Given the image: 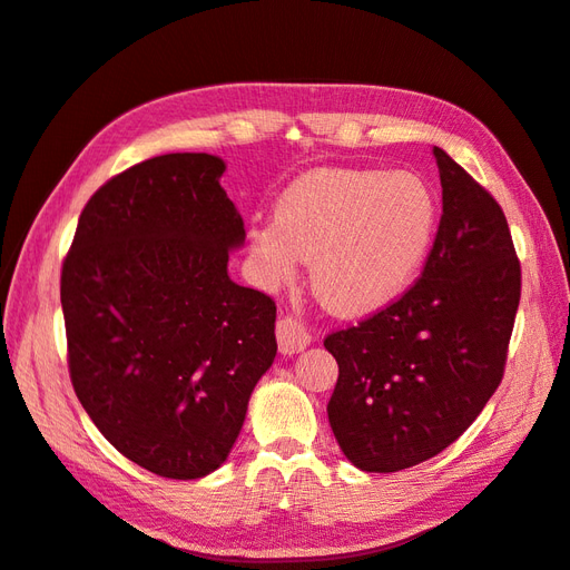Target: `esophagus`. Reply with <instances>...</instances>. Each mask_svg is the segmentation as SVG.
Here are the masks:
<instances>
[{"mask_svg":"<svg viewBox=\"0 0 570 570\" xmlns=\"http://www.w3.org/2000/svg\"><path fill=\"white\" fill-rule=\"evenodd\" d=\"M275 334H277V346H281L283 354H297V352L305 350V346L312 340L305 324L297 322L295 317H289V315L277 320Z\"/></svg>","mask_w":570,"mask_h":570,"instance_id":"esophagus-1","label":"esophagus"}]
</instances>
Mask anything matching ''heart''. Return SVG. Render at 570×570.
Returning a JSON list of instances; mask_svg holds the SVG:
<instances>
[{
  "instance_id": "heart-1",
  "label": "heart",
  "mask_w": 570,
  "mask_h": 570,
  "mask_svg": "<svg viewBox=\"0 0 570 570\" xmlns=\"http://www.w3.org/2000/svg\"><path fill=\"white\" fill-rule=\"evenodd\" d=\"M438 202L409 171L317 169L289 184L277 218L250 230L268 285L312 261V287L334 312L386 307L413 283L433 248Z\"/></svg>"
}]
</instances>
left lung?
Here are the masks:
<instances>
[{
	"label": "left lung",
	"mask_w": 570,
	"mask_h": 570,
	"mask_svg": "<svg viewBox=\"0 0 570 570\" xmlns=\"http://www.w3.org/2000/svg\"><path fill=\"white\" fill-rule=\"evenodd\" d=\"M433 155L443 216L421 277L324 336L340 364L330 425L366 472L413 468L455 443L502 383L514 330L521 265L502 206L443 149Z\"/></svg>",
	"instance_id": "obj_1"
}]
</instances>
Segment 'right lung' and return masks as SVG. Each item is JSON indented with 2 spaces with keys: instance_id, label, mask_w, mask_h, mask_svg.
<instances>
[{
  "instance_id": "right-lung-1",
  "label": "right lung",
  "mask_w": 570,
  "mask_h": 570,
  "mask_svg": "<svg viewBox=\"0 0 570 570\" xmlns=\"http://www.w3.org/2000/svg\"><path fill=\"white\" fill-rule=\"evenodd\" d=\"M224 161L177 153L90 196L61 268L68 374L108 443L169 480L224 464L277 354L275 302L228 277Z\"/></svg>"
}]
</instances>
